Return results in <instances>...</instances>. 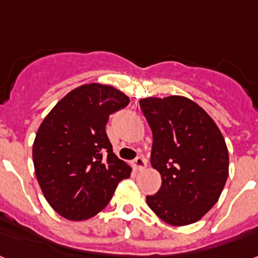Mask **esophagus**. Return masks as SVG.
<instances>
[{
  "instance_id": "34e87169",
  "label": "esophagus",
  "mask_w": 258,
  "mask_h": 258,
  "mask_svg": "<svg viewBox=\"0 0 258 258\" xmlns=\"http://www.w3.org/2000/svg\"><path fill=\"white\" fill-rule=\"evenodd\" d=\"M145 167H146V161H145L144 157H137V158L134 159L133 161V169L136 170V171H141V170H144Z\"/></svg>"
}]
</instances>
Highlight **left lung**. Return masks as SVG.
I'll use <instances>...</instances> for the list:
<instances>
[{
    "label": "left lung",
    "mask_w": 258,
    "mask_h": 258,
    "mask_svg": "<svg viewBox=\"0 0 258 258\" xmlns=\"http://www.w3.org/2000/svg\"><path fill=\"white\" fill-rule=\"evenodd\" d=\"M153 132L150 162L162 176L148 206L171 225L201 220L218 202L228 178L224 137L201 106L183 96L140 100Z\"/></svg>",
    "instance_id": "8db88e82"
}]
</instances>
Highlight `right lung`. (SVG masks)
<instances>
[{
	"label": "right lung",
	"mask_w": 258,
	"mask_h": 258,
	"mask_svg": "<svg viewBox=\"0 0 258 258\" xmlns=\"http://www.w3.org/2000/svg\"><path fill=\"white\" fill-rule=\"evenodd\" d=\"M129 104L118 89L84 84L66 95L40 124L33 145L46 201L68 220H86L106 207L131 166L114 155L105 125Z\"/></svg>",
	"instance_id": "right-lung-1"
}]
</instances>
